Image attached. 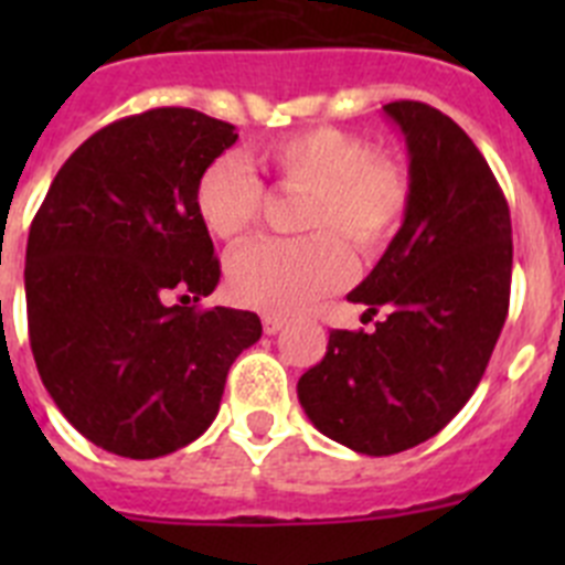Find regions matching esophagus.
Masks as SVG:
<instances>
[{
    "label": "esophagus",
    "mask_w": 565,
    "mask_h": 565,
    "mask_svg": "<svg viewBox=\"0 0 565 565\" xmlns=\"http://www.w3.org/2000/svg\"><path fill=\"white\" fill-rule=\"evenodd\" d=\"M282 328H286V317H279V313H263V331H266L268 337L279 333Z\"/></svg>",
    "instance_id": "1"
}]
</instances>
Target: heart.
Wrapping results in <instances>:
<instances>
[{"instance_id":"b5f03b06","label":"heart","mask_w":565,"mask_h":565,"mask_svg":"<svg viewBox=\"0 0 565 565\" xmlns=\"http://www.w3.org/2000/svg\"><path fill=\"white\" fill-rule=\"evenodd\" d=\"M259 163L282 189L308 192L299 228L302 239H257L234 252L226 282L239 306L297 311L337 291L351 277L353 252L376 254L402 226L411 206V183L396 161L373 154L371 143L337 127L302 129L259 147ZM266 201L239 154H217L194 186L203 226L221 239H239Z\"/></svg>"}]
</instances>
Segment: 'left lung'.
<instances>
[{
  "label": "left lung",
  "instance_id": "left-lung-1",
  "mask_svg": "<svg viewBox=\"0 0 565 565\" xmlns=\"http://www.w3.org/2000/svg\"><path fill=\"white\" fill-rule=\"evenodd\" d=\"M411 158V206L373 271L348 294L376 331H331L297 396L322 436L393 456L441 433L476 393L512 286V221L495 174L450 115L384 104Z\"/></svg>",
  "mask_w": 565,
  "mask_h": 565
}]
</instances>
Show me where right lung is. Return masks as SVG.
I'll use <instances>...</instances> for the list:
<instances>
[{
    "instance_id": "1",
    "label": "right lung",
    "mask_w": 565,
    "mask_h": 565,
    "mask_svg": "<svg viewBox=\"0 0 565 565\" xmlns=\"http://www.w3.org/2000/svg\"><path fill=\"white\" fill-rule=\"evenodd\" d=\"M232 124L158 107L89 135L53 178L24 257L39 376L84 438L158 458L209 430L234 359L263 333L234 308L198 311L221 263L194 209Z\"/></svg>"
}]
</instances>
